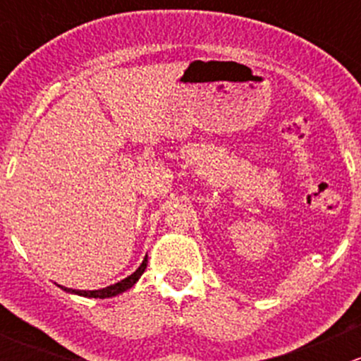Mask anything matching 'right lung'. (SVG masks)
<instances>
[{"label":"right lung","mask_w":361,"mask_h":361,"mask_svg":"<svg viewBox=\"0 0 361 361\" xmlns=\"http://www.w3.org/2000/svg\"><path fill=\"white\" fill-rule=\"evenodd\" d=\"M145 269H147V257H145L143 264L140 265V267L136 269V272H133L130 276H127L126 279H122L120 283H115V285L111 286H106V288L103 290H92V292H87V290H71V288H63L66 290V292H71V293H78V295H83V297H92V298H108V297H113V295H118L122 292H126V290H129L130 286L134 285V283L140 279V276L143 274Z\"/></svg>","instance_id":"right-lung-1"}]
</instances>
